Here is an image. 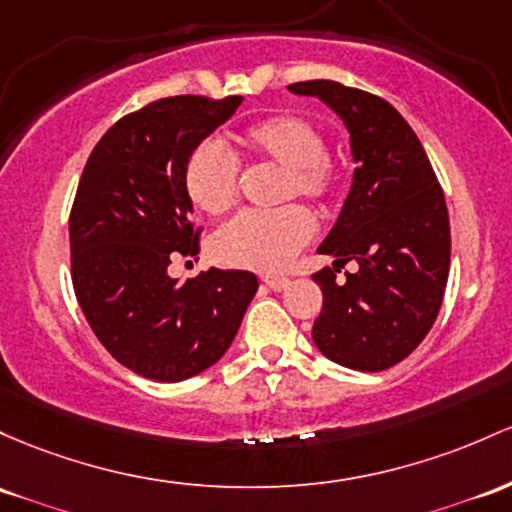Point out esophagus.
Returning a JSON list of instances; mask_svg holds the SVG:
<instances>
[{
    "label": "esophagus",
    "instance_id": "esophagus-1",
    "mask_svg": "<svg viewBox=\"0 0 512 512\" xmlns=\"http://www.w3.org/2000/svg\"><path fill=\"white\" fill-rule=\"evenodd\" d=\"M262 282H265L272 291H284L286 286H289V279H286V277H272V274L262 277Z\"/></svg>",
    "mask_w": 512,
    "mask_h": 512
}]
</instances>
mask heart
<instances>
[{"mask_svg":"<svg viewBox=\"0 0 512 512\" xmlns=\"http://www.w3.org/2000/svg\"><path fill=\"white\" fill-rule=\"evenodd\" d=\"M240 150L255 160L269 162L284 174L279 201L294 196L325 204L335 194L340 170L323 153V133L316 123L296 114H277L247 126L238 138ZM240 162L218 140H201L184 165V192L199 211L221 216L238 199ZM313 221L301 206H284L272 213L245 211L230 218L213 235L216 260L230 267L277 272L308 240Z\"/></svg>","mask_w":512,"mask_h":512,"instance_id":"b5f03b06","label":"heart"}]
</instances>
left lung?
<instances>
[{
  "mask_svg": "<svg viewBox=\"0 0 512 512\" xmlns=\"http://www.w3.org/2000/svg\"><path fill=\"white\" fill-rule=\"evenodd\" d=\"M318 97L350 131L355 174L338 223L318 247L333 269L313 274L323 311L313 342L325 357L357 372H381L406 359L430 333L449 274L445 194L413 128L376 94L333 80L289 84ZM355 259L360 269L334 272Z\"/></svg>",
  "mask_w": 512,
  "mask_h": 512,
  "instance_id": "8db88e82",
  "label": "left lung"
}]
</instances>
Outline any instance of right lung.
I'll list each match as a JSON object with an SVG mask.
<instances>
[{"label":"right lung","mask_w":512,"mask_h":512,"mask_svg":"<svg viewBox=\"0 0 512 512\" xmlns=\"http://www.w3.org/2000/svg\"><path fill=\"white\" fill-rule=\"evenodd\" d=\"M240 101L157 99L116 121L84 165L70 211L72 286L101 345L145 379L172 384L216 364L257 291L243 269L167 274L172 252H199L187 157Z\"/></svg>","instance_id":"1"}]
</instances>
